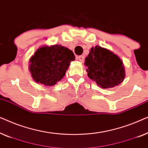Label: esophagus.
I'll use <instances>...</instances> for the list:
<instances>
[{
	"label": "esophagus",
	"instance_id": "obj_1",
	"mask_svg": "<svg viewBox=\"0 0 148 148\" xmlns=\"http://www.w3.org/2000/svg\"><path fill=\"white\" fill-rule=\"evenodd\" d=\"M77 59L79 60L81 62H84V57L83 56H79L77 57Z\"/></svg>",
	"mask_w": 148,
	"mask_h": 148
}]
</instances>
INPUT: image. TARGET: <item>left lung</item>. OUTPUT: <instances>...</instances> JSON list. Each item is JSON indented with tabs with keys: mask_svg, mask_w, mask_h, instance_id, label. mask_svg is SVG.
<instances>
[{
	"mask_svg": "<svg viewBox=\"0 0 148 148\" xmlns=\"http://www.w3.org/2000/svg\"><path fill=\"white\" fill-rule=\"evenodd\" d=\"M85 60L89 78L101 88H114L124 80L123 62L110 50L100 46L92 47Z\"/></svg>",
	"mask_w": 148,
	"mask_h": 148,
	"instance_id": "1",
	"label": "left lung"
}]
</instances>
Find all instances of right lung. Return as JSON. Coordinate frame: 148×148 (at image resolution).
<instances>
[{
	"label": "right lung",
	"mask_w": 148,
	"mask_h": 148,
	"mask_svg": "<svg viewBox=\"0 0 148 148\" xmlns=\"http://www.w3.org/2000/svg\"><path fill=\"white\" fill-rule=\"evenodd\" d=\"M75 59L73 52L65 46L44 45L30 58L29 70L34 82L52 86L63 78L70 62Z\"/></svg>",
	"instance_id": "right-lung-1"
}]
</instances>
